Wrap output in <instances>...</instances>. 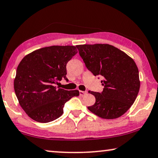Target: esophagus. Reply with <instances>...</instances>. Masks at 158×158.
<instances>
[{"mask_svg":"<svg viewBox=\"0 0 158 158\" xmlns=\"http://www.w3.org/2000/svg\"><path fill=\"white\" fill-rule=\"evenodd\" d=\"M87 94V92L86 91H82V90H80V95L81 96H84Z\"/></svg>","mask_w":158,"mask_h":158,"instance_id":"1","label":"esophagus"}]
</instances>
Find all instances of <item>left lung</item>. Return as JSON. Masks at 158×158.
Returning a JSON list of instances; mask_svg holds the SVG:
<instances>
[{"instance_id":"1","label":"left lung","mask_w":158,"mask_h":158,"mask_svg":"<svg viewBox=\"0 0 158 158\" xmlns=\"http://www.w3.org/2000/svg\"><path fill=\"white\" fill-rule=\"evenodd\" d=\"M87 68L96 76L101 75L102 93L89 91L95 102L88 109L98 117L115 119L126 113L134 103L140 81L133 59L109 44L76 45Z\"/></svg>"}]
</instances>
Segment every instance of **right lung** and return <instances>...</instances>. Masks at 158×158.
I'll use <instances>...</instances> for the list:
<instances>
[{"instance_id": "add662e5", "label": "right lung", "mask_w": 158, "mask_h": 158, "mask_svg": "<svg viewBox=\"0 0 158 158\" xmlns=\"http://www.w3.org/2000/svg\"><path fill=\"white\" fill-rule=\"evenodd\" d=\"M77 52L73 45H52L26 55L18 65L14 90L20 106L30 118L49 123L60 117L64 105L79 91L57 88L66 79V65Z\"/></svg>"}]
</instances>
